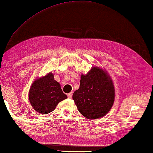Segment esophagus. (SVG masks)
Masks as SVG:
<instances>
[{
  "label": "esophagus",
  "mask_w": 153,
  "mask_h": 153,
  "mask_svg": "<svg viewBox=\"0 0 153 153\" xmlns=\"http://www.w3.org/2000/svg\"><path fill=\"white\" fill-rule=\"evenodd\" d=\"M68 97L69 98H71V97H72V92L69 93V94H68Z\"/></svg>",
  "instance_id": "1"
}]
</instances>
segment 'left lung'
Returning a JSON list of instances; mask_svg holds the SVG:
<instances>
[{
  "mask_svg": "<svg viewBox=\"0 0 153 153\" xmlns=\"http://www.w3.org/2000/svg\"><path fill=\"white\" fill-rule=\"evenodd\" d=\"M72 98L79 112L86 118L104 117L114 102L115 89L112 78L104 68L93 66L81 75L80 85Z\"/></svg>",
  "mask_w": 153,
  "mask_h": 153,
  "instance_id": "left-lung-1",
  "label": "left lung"
}]
</instances>
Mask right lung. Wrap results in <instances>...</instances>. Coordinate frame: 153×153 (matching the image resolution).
<instances>
[{
	"label": "right lung",
	"instance_id": "obj_1",
	"mask_svg": "<svg viewBox=\"0 0 153 153\" xmlns=\"http://www.w3.org/2000/svg\"><path fill=\"white\" fill-rule=\"evenodd\" d=\"M67 98L59 83L54 79V75L51 72L36 79L29 91L30 105L41 114L53 112L58 103Z\"/></svg>",
	"mask_w": 153,
	"mask_h": 153
}]
</instances>
